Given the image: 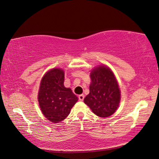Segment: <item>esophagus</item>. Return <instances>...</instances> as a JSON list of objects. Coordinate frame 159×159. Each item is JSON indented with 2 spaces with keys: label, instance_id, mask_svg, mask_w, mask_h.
Instances as JSON below:
<instances>
[{
  "label": "esophagus",
  "instance_id": "1",
  "mask_svg": "<svg viewBox=\"0 0 159 159\" xmlns=\"http://www.w3.org/2000/svg\"><path fill=\"white\" fill-rule=\"evenodd\" d=\"M84 94H80V95H79V100H80V101H82L84 100Z\"/></svg>",
  "mask_w": 159,
  "mask_h": 159
}]
</instances>
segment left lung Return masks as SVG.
I'll return each mask as SVG.
<instances>
[{
	"mask_svg": "<svg viewBox=\"0 0 159 159\" xmlns=\"http://www.w3.org/2000/svg\"><path fill=\"white\" fill-rule=\"evenodd\" d=\"M90 93L84 98L94 114L109 117L117 109L120 100V91L111 70L105 66L94 69L90 73Z\"/></svg>",
	"mask_w": 159,
	"mask_h": 159,
	"instance_id": "left-lung-1",
	"label": "left lung"
}]
</instances>
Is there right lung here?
<instances>
[{
    "label": "right lung",
    "instance_id": "right-lung-1",
    "mask_svg": "<svg viewBox=\"0 0 159 159\" xmlns=\"http://www.w3.org/2000/svg\"><path fill=\"white\" fill-rule=\"evenodd\" d=\"M63 70L53 69L42 79L38 101L43 115L49 120L58 123L65 120L78 100L70 89L64 86Z\"/></svg>",
    "mask_w": 159,
    "mask_h": 159
}]
</instances>
